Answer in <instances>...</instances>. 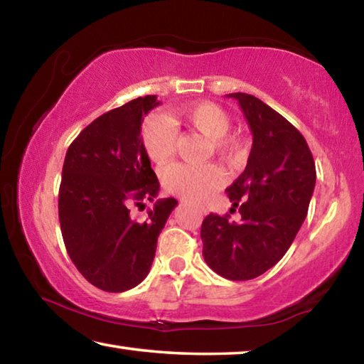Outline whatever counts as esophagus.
<instances>
[{
  "instance_id": "obj_1",
  "label": "esophagus",
  "mask_w": 364,
  "mask_h": 364,
  "mask_svg": "<svg viewBox=\"0 0 364 364\" xmlns=\"http://www.w3.org/2000/svg\"><path fill=\"white\" fill-rule=\"evenodd\" d=\"M199 212H200V215H205L207 213V208L205 207H199Z\"/></svg>"
}]
</instances>
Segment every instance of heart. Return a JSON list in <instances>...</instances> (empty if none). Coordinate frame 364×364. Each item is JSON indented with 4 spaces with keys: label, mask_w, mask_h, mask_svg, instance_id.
<instances>
[{
    "label": "heart",
    "mask_w": 364,
    "mask_h": 364,
    "mask_svg": "<svg viewBox=\"0 0 364 364\" xmlns=\"http://www.w3.org/2000/svg\"><path fill=\"white\" fill-rule=\"evenodd\" d=\"M175 117L196 132L204 134L210 149L223 159H232L239 152L242 141L236 133H228L231 119L218 104L204 101L180 107ZM141 139L147 156L157 165L167 164L176 151V130L167 117L154 114L144 122ZM225 181L223 171L217 165L175 164L164 171V186L171 194L188 200H200Z\"/></svg>",
    "instance_id": "b5f03b06"
}]
</instances>
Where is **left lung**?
<instances>
[{
  "instance_id": "obj_1",
  "label": "left lung",
  "mask_w": 364,
  "mask_h": 364,
  "mask_svg": "<svg viewBox=\"0 0 364 364\" xmlns=\"http://www.w3.org/2000/svg\"><path fill=\"white\" fill-rule=\"evenodd\" d=\"M226 96L241 106L254 143L245 170L226 189L241 220L207 215L200 228L202 254L215 273L247 281L274 267L291 247L306 217L316 168L291 122L252 95Z\"/></svg>"
}]
</instances>
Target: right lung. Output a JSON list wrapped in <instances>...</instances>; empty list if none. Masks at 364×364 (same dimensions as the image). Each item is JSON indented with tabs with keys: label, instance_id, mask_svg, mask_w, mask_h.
<instances>
[{
	"label": "right lung",
	"instance_id": "obj_1",
	"mask_svg": "<svg viewBox=\"0 0 364 364\" xmlns=\"http://www.w3.org/2000/svg\"><path fill=\"white\" fill-rule=\"evenodd\" d=\"M157 96L136 97L97 117L65 154L59 188V223L70 260L83 278L106 292L143 281L157 237L176 199H159L144 221L132 207L159 194V180L141 139V122Z\"/></svg>",
	"mask_w": 364,
	"mask_h": 364
}]
</instances>
